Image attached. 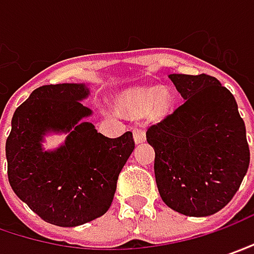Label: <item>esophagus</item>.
<instances>
[{"label": "esophagus", "instance_id": "34e87169", "mask_svg": "<svg viewBox=\"0 0 254 254\" xmlns=\"http://www.w3.org/2000/svg\"><path fill=\"white\" fill-rule=\"evenodd\" d=\"M145 139H146L145 130L140 129V127H135L133 129V140H135V143H142V142H145Z\"/></svg>", "mask_w": 254, "mask_h": 254}]
</instances>
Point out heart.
<instances>
[{
  "label": "heart",
  "instance_id": "obj_1",
  "mask_svg": "<svg viewBox=\"0 0 254 254\" xmlns=\"http://www.w3.org/2000/svg\"><path fill=\"white\" fill-rule=\"evenodd\" d=\"M173 105V96L166 88H140L129 91L116 99V106L129 115L139 116L146 111V116L153 122H159L169 115Z\"/></svg>",
  "mask_w": 254,
  "mask_h": 254
}]
</instances>
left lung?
Masks as SVG:
<instances>
[{"instance_id": "1", "label": "left lung", "mask_w": 254, "mask_h": 254, "mask_svg": "<svg viewBox=\"0 0 254 254\" xmlns=\"http://www.w3.org/2000/svg\"><path fill=\"white\" fill-rule=\"evenodd\" d=\"M169 78L185 102L146 132L158 190L182 215L210 216L232 200L248 172L246 127L235 96L216 78Z\"/></svg>"}]
</instances>
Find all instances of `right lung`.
I'll list each match as a JSON object with an SVG mask.
<instances>
[{
    "label": "right lung",
    "mask_w": 254,
    "mask_h": 254,
    "mask_svg": "<svg viewBox=\"0 0 254 254\" xmlns=\"http://www.w3.org/2000/svg\"><path fill=\"white\" fill-rule=\"evenodd\" d=\"M85 83L44 85L18 106L6 139L8 181L18 197L51 225L73 227L105 215L114 200L118 176L135 149L132 132L115 139L99 133L81 104ZM50 133L65 142L45 151Z\"/></svg>",
    "instance_id": "right-lung-1"
}]
</instances>
